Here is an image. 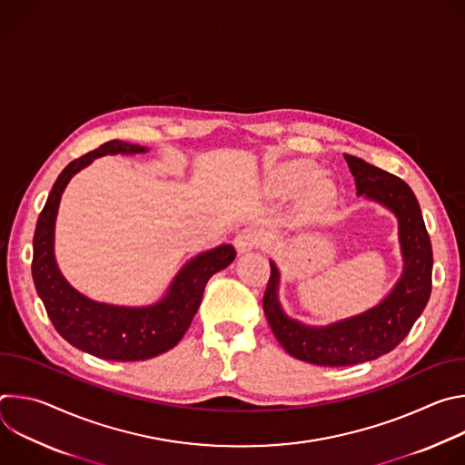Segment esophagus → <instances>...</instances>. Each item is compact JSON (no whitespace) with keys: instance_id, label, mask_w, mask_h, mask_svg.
<instances>
[{"instance_id":"34e87169","label":"esophagus","mask_w":465,"mask_h":465,"mask_svg":"<svg viewBox=\"0 0 465 465\" xmlns=\"http://www.w3.org/2000/svg\"><path fill=\"white\" fill-rule=\"evenodd\" d=\"M233 244H235L239 253L250 252V250H253V248H257L261 244V232L255 230V228H244L242 232H239L235 235Z\"/></svg>"}]
</instances>
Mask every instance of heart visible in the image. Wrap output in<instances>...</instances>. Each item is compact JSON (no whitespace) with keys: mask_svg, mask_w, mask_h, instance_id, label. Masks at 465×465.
I'll return each instance as SVG.
<instances>
[{"mask_svg":"<svg viewBox=\"0 0 465 465\" xmlns=\"http://www.w3.org/2000/svg\"><path fill=\"white\" fill-rule=\"evenodd\" d=\"M316 174H318L316 165H312L311 162H305V160H296V162H289V163L280 165L272 173L271 182H272V187L276 191L285 193V194H292V193H298L303 187H307L314 180ZM333 196H335L333 182L327 180V178H322V180L314 182L311 185L309 193H307V198H305V212L307 213H320L323 208H327L331 204Z\"/></svg>","mask_w":465,"mask_h":465,"instance_id":"b5f03b06","label":"heart"}]
</instances>
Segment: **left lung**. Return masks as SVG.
<instances>
[{
    "label": "left lung",
    "mask_w": 465,
    "mask_h": 465,
    "mask_svg": "<svg viewBox=\"0 0 465 465\" xmlns=\"http://www.w3.org/2000/svg\"><path fill=\"white\" fill-rule=\"evenodd\" d=\"M344 158L359 194L384 204L400 219L405 272L386 300L364 314L327 327H307L282 311L276 294L280 274L271 262L262 296L264 316L287 353L318 366H351L391 351L411 333L432 291V244L416 194L395 174L350 154Z\"/></svg>",
    "instance_id": "1"
}]
</instances>
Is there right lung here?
Listing matches in <instances>:
<instances>
[{"label": "right lung", "instance_id": "right-lung-1", "mask_svg": "<svg viewBox=\"0 0 465 465\" xmlns=\"http://www.w3.org/2000/svg\"><path fill=\"white\" fill-rule=\"evenodd\" d=\"M145 151L140 145L112 140L74 160L58 174L40 212L33 237V280L54 329L72 346L104 361H145L174 348L201 305L208 280L226 269L237 255L232 244L196 255L178 272L167 296L156 305L143 309L92 302L62 278L53 255V235L64 187L97 156L138 154Z\"/></svg>", "mask_w": 465, "mask_h": 465}]
</instances>
